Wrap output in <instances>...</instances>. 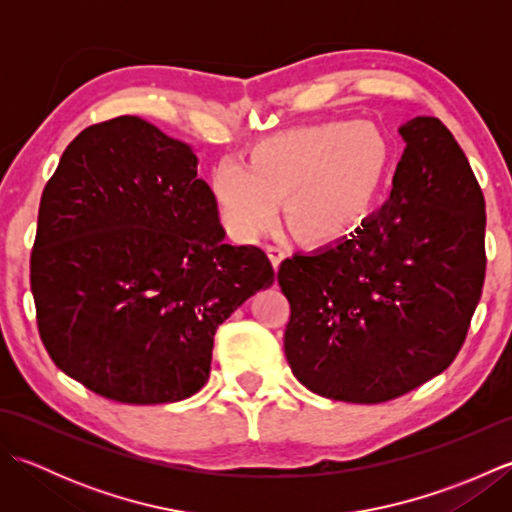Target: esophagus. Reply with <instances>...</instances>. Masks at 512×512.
Here are the masks:
<instances>
[{
	"label": "esophagus",
	"mask_w": 512,
	"mask_h": 512,
	"mask_svg": "<svg viewBox=\"0 0 512 512\" xmlns=\"http://www.w3.org/2000/svg\"><path fill=\"white\" fill-rule=\"evenodd\" d=\"M266 253L270 257V262H273V268L277 270L279 264L284 262V257L288 255V250L284 246H266Z\"/></svg>",
	"instance_id": "1"
}]
</instances>
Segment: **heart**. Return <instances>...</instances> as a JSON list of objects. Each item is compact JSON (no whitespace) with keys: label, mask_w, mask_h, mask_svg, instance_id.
Here are the masks:
<instances>
[{"label":"heart","mask_w":512,"mask_h":512,"mask_svg":"<svg viewBox=\"0 0 512 512\" xmlns=\"http://www.w3.org/2000/svg\"><path fill=\"white\" fill-rule=\"evenodd\" d=\"M391 165L385 134L369 123L330 121L264 138L248 165L222 160L209 193L224 228L253 239L275 222L284 200L286 222L301 242L323 244L347 235L372 209Z\"/></svg>","instance_id":"heart-1"}]
</instances>
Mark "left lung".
<instances>
[{"instance_id": "left-lung-1", "label": "left lung", "mask_w": 512, "mask_h": 512, "mask_svg": "<svg viewBox=\"0 0 512 512\" xmlns=\"http://www.w3.org/2000/svg\"><path fill=\"white\" fill-rule=\"evenodd\" d=\"M394 189L354 233L284 259V350L314 394L394 400L442 374L482 297L484 195L464 151L433 116L402 125Z\"/></svg>"}]
</instances>
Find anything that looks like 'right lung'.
Listing matches in <instances>:
<instances>
[{"mask_svg":"<svg viewBox=\"0 0 512 512\" xmlns=\"http://www.w3.org/2000/svg\"><path fill=\"white\" fill-rule=\"evenodd\" d=\"M224 235L187 143L138 116L83 129L43 189L30 255L54 365L125 405L200 391L217 325L275 281L262 248Z\"/></svg>","mask_w":512,"mask_h":512,"instance_id":"obj_1","label":"right lung"}]
</instances>
